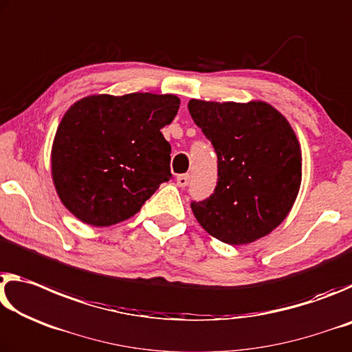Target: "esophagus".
<instances>
[{"label": "esophagus", "mask_w": 352, "mask_h": 352, "mask_svg": "<svg viewBox=\"0 0 352 352\" xmlns=\"http://www.w3.org/2000/svg\"><path fill=\"white\" fill-rule=\"evenodd\" d=\"M188 181H190L188 175H179L176 177V182H177V186H179V187H187Z\"/></svg>", "instance_id": "34e87169"}]
</instances>
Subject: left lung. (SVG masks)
Listing matches in <instances>:
<instances>
[{
	"label": "left lung",
	"mask_w": 352,
	"mask_h": 352,
	"mask_svg": "<svg viewBox=\"0 0 352 352\" xmlns=\"http://www.w3.org/2000/svg\"><path fill=\"white\" fill-rule=\"evenodd\" d=\"M188 112L218 157L214 193L190 204L198 223L228 245L268 235L301 186V149L290 123L263 101L190 100Z\"/></svg>",
	"instance_id": "left-lung-1"
}]
</instances>
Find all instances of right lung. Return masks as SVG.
Wrapping results in <instances>:
<instances>
[{"instance_id": "obj_1", "label": "right lung", "mask_w": 352, "mask_h": 352, "mask_svg": "<svg viewBox=\"0 0 352 352\" xmlns=\"http://www.w3.org/2000/svg\"><path fill=\"white\" fill-rule=\"evenodd\" d=\"M179 104L175 95L154 94L91 95L74 102L51 151L62 204L98 228L135 215L171 177V146L160 129Z\"/></svg>"}]
</instances>
